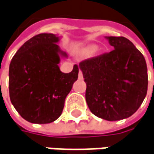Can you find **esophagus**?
<instances>
[{"mask_svg": "<svg viewBox=\"0 0 154 154\" xmlns=\"http://www.w3.org/2000/svg\"><path fill=\"white\" fill-rule=\"evenodd\" d=\"M78 77H79V79L81 80V79H83V73L81 72V70H80V72H79V74H78Z\"/></svg>", "mask_w": 154, "mask_h": 154, "instance_id": "1", "label": "esophagus"}]
</instances>
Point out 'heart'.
<instances>
[{"label":"heart","instance_id":"b5f03b06","mask_svg":"<svg viewBox=\"0 0 154 154\" xmlns=\"http://www.w3.org/2000/svg\"><path fill=\"white\" fill-rule=\"evenodd\" d=\"M89 50H90V52H94V51L95 50V47H91L89 48Z\"/></svg>","mask_w":154,"mask_h":154}]
</instances>
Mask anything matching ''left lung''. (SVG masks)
<instances>
[{
    "label": "left lung",
    "instance_id": "1",
    "mask_svg": "<svg viewBox=\"0 0 154 154\" xmlns=\"http://www.w3.org/2000/svg\"><path fill=\"white\" fill-rule=\"evenodd\" d=\"M110 53L79 64L87 84L86 100L97 117L113 121L127 119L139 109L147 93L146 60L125 37L106 36Z\"/></svg>",
    "mask_w": 154,
    "mask_h": 154
}]
</instances>
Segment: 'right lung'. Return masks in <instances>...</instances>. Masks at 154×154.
I'll return each mask as SVG.
<instances>
[{"mask_svg":"<svg viewBox=\"0 0 154 154\" xmlns=\"http://www.w3.org/2000/svg\"><path fill=\"white\" fill-rule=\"evenodd\" d=\"M60 38L54 34L35 35L20 48L10 62V100L28 122L48 124L56 120L78 79L77 65L68 73L60 70V57H67L58 46Z\"/></svg>","mask_w":154,"mask_h":154,"instance_id":"1","label":"right lung"}]
</instances>
